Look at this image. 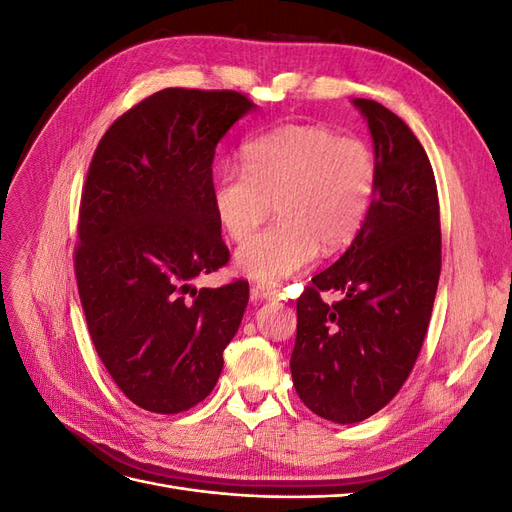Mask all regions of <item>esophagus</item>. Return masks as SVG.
Segmentation results:
<instances>
[{"instance_id": "esophagus-1", "label": "esophagus", "mask_w": 512, "mask_h": 512, "mask_svg": "<svg viewBox=\"0 0 512 512\" xmlns=\"http://www.w3.org/2000/svg\"><path fill=\"white\" fill-rule=\"evenodd\" d=\"M252 294L256 299L260 301H271V299H280V290H275L271 286H265V284H256L252 288Z\"/></svg>"}]
</instances>
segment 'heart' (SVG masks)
I'll return each mask as SVG.
<instances>
[{
  "instance_id": "obj_1",
  "label": "heart",
  "mask_w": 512,
  "mask_h": 512,
  "mask_svg": "<svg viewBox=\"0 0 512 512\" xmlns=\"http://www.w3.org/2000/svg\"><path fill=\"white\" fill-rule=\"evenodd\" d=\"M378 177L374 149L331 128L284 123L250 138L243 168L215 179L213 213L232 241L253 234L273 206L281 222L239 247L237 271L275 284L305 269L320 247L344 250L365 226Z\"/></svg>"
}]
</instances>
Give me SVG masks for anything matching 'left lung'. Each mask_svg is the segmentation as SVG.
Masks as SVG:
<instances>
[{
    "instance_id": "1",
    "label": "left lung",
    "mask_w": 512,
    "mask_h": 512,
    "mask_svg": "<svg viewBox=\"0 0 512 512\" xmlns=\"http://www.w3.org/2000/svg\"><path fill=\"white\" fill-rule=\"evenodd\" d=\"M380 168L365 226L297 301L292 382L327 421L361 423L399 393L425 342L442 267L433 168L412 130L380 102L354 98ZM322 289H339L333 306Z\"/></svg>"
}]
</instances>
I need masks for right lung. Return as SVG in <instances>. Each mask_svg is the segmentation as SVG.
<instances>
[{"label":"right lung","instance_id":"right-lung-1","mask_svg":"<svg viewBox=\"0 0 512 512\" xmlns=\"http://www.w3.org/2000/svg\"><path fill=\"white\" fill-rule=\"evenodd\" d=\"M256 104L168 87L123 113L91 158L74 252L91 342L143 410L177 414L218 382L250 284L200 288L230 254L213 213L215 147Z\"/></svg>","mask_w":512,"mask_h":512}]
</instances>
